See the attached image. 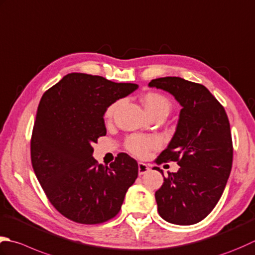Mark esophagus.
<instances>
[{
	"label": "esophagus",
	"instance_id": "obj_1",
	"mask_svg": "<svg viewBox=\"0 0 255 255\" xmlns=\"http://www.w3.org/2000/svg\"><path fill=\"white\" fill-rule=\"evenodd\" d=\"M148 171H149V167L147 166L146 163H143V162H139L138 163V173H139V176H142V174L147 173Z\"/></svg>",
	"mask_w": 255,
	"mask_h": 255
}]
</instances>
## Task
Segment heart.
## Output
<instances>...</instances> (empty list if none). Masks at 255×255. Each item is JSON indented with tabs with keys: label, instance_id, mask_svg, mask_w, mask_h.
I'll return each mask as SVG.
<instances>
[{
	"label": "heart",
	"instance_id": "b5f03b06",
	"mask_svg": "<svg viewBox=\"0 0 255 255\" xmlns=\"http://www.w3.org/2000/svg\"><path fill=\"white\" fill-rule=\"evenodd\" d=\"M141 102L149 115L158 112H163L168 114L171 108V104L169 102V99L166 96H163L162 94L156 92L147 93L142 97ZM118 102L112 104L107 108L106 113H105V117L107 119H112L118 107ZM125 146H126L127 150L134 154V156L144 157L151 149H154L159 146V141L153 137L142 136V134H131V136H129L126 139Z\"/></svg>",
	"mask_w": 255,
	"mask_h": 255
}]
</instances>
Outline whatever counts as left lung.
I'll list each match as a JSON object with an SVG mask.
<instances>
[{
	"label": "left lung",
	"instance_id": "8db88e82",
	"mask_svg": "<svg viewBox=\"0 0 255 255\" xmlns=\"http://www.w3.org/2000/svg\"><path fill=\"white\" fill-rule=\"evenodd\" d=\"M149 86L170 93L182 106L176 132L156 159L158 164L177 161L180 166L163 177L154 193L158 212L167 222L190 226L213 210L226 188L233 159L230 123L222 105L201 84L161 77Z\"/></svg>",
	"mask_w": 255,
	"mask_h": 255
}]
</instances>
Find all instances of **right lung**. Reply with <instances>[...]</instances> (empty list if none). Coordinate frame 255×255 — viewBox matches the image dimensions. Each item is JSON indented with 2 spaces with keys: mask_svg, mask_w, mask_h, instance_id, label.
Wrapping results in <instances>:
<instances>
[{
  "mask_svg": "<svg viewBox=\"0 0 255 255\" xmlns=\"http://www.w3.org/2000/svg\"><path fill=\"white\" fill-rule=\"evenodd\" d=\"M137 84L71 73L44 93L31 139V160L43 190L69 220L98 224L116 217L138 163L118 153L109 166L93 158L92 144L106 134L104 115Z\"/></svg>",
  "mask_w": 255,
  "mask_h": 255,
  "instance_id": "obj_1",
  "label": "right lung"
}]
</instances>
